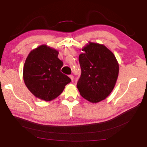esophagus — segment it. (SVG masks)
Segmentation results:
<instances>
[{"instance_id":"34e87169","label":"esophagus","mask_w":147,"mask_h":147,"mask_svg":"<svg viewBox=\"0 0 147 147\" xmlns=\"http://www.w3.org/2000/svg\"><path fill=\"white\" fill-rule=\"evenodd\" d=\"M69 78L71 79V80H73L74 79V76H73V75H72V74H71V75H69Z\"/></svg>"}]
</instances>
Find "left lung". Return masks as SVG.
Here are the masks:
<instances>
[{"label": "left lung", "instance_id": "obj_1", "mask_svg": "<svg viewBox=\"0 0 147 147\" xmlns=\"http://www.w3.org/2000/svg\"><path fill=\"white\" fill-rule=\"evenodd\" d=\"M79 56L81 75L77 88L83 98L92 103L105 99L115 87L119 67L112 52L104 45L91 43Z\"/></svg>", "mask_w": 147, "mask_h": 147}]
</instances>
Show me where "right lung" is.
Instances as JSON below:
<instances>
[{
  "mask_svg": "<svg viewBox=\"0 0 147 147\" xmlns=\"http://www.w3.org/2000/svg\"><path fill=\"white\" fill-rule=\"evenodd\" d=\"M58 51L43 45L29 53L24 65L23 79L29 91L41 100L51 101L63 92L71 80L61 72L63 61Z\"/></svg>",
  "mask_w": 147,
  "mask_h": 147,
  "instance_id": "add662e5",
  "label": "right lung"
}]
</instances>
